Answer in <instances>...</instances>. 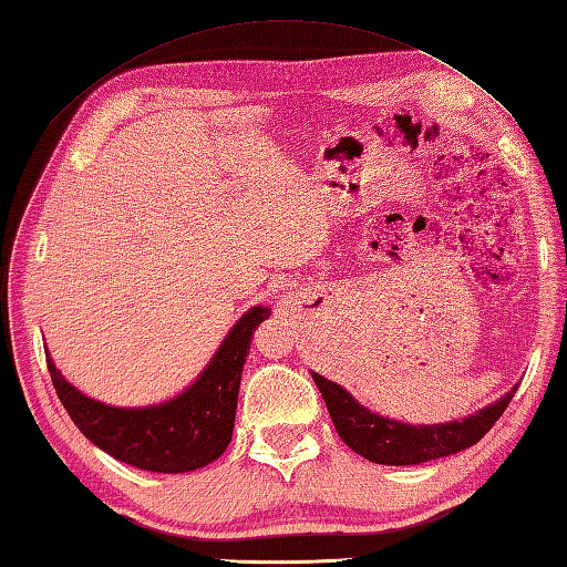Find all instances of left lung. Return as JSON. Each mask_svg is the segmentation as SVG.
<instances>
[{
  "instance_id": "1",
  "label": "left lung",
  "mask_w": 567,
  "mask_h": 567,
  "mask_svg": "<svg viewBox=\"0 0 567 567\" xmlns=\"http://www.w3.org/2000/svg\"><path fill=\"white\" fill-rule=\"evenodd\" d=\"M312 380L324 396L331 423H334L343 443L368 462L390 466L423 464L476 445L491 431L493 423L503 416L509 399L517 392L515 384L498 402H493L491 406L481 409L462 421L411 425L368 411L341 384L317 375V372H312Z\"/></svg>"
}]
</instances>
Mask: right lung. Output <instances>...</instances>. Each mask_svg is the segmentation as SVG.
I'll list each match as a JSON object with an SVG mask.
<instances>
[{
  "label": "right lung",
  "instance_id": "obj_1",
  "mask_svg": "<svg viewBox=\"0 0 567 567\" xmlns=\"http://www.w3.org/2000/svg\"><path fill=\"white\" fill-rule=\"evenodd\" d=\"M255 306L233 324L216 355L189 388L171 402L120 409L81 394L62 378L48 353V370L69 419L95 447L144 472L185 474L218 460L236 425L243 365L252 331L269 317Z\"/></svg>",
  "mask_w": 567,
  "mask_h": 567
}]
</instances>
